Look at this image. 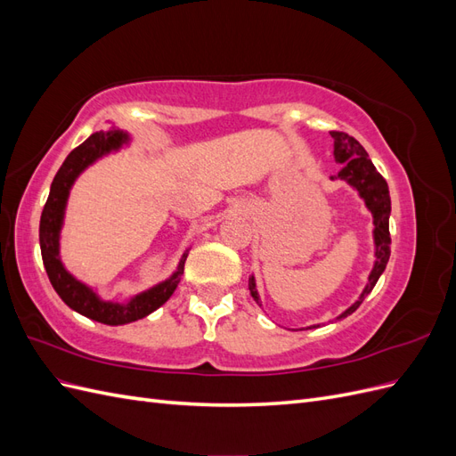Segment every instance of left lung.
<instances>
[{
  "mask_svg": "<svg viewBox=\"0 0 456 456\" xmlns=\"http://www.w3.org/2000/svg\"><path fill=\"white\" fill-rule=\"evenodd\" d=\"M330 136H333L335 141V161L340 163L338 175L330 178H340V181L348 183L354 190H357V194H360V198L365 201V207L372 215V224H375V230H372V240H375V265H372L369 281L360 298H357L348 310H344L337 317V320H342V317H346L360 308L363 298L372 291V287L377 285L382 272L386 270V265H388L390 243H392L390 240L392 201H390L388 184H386L382 175L369 159L365 148L357 142L354 136L346 133L330 131ZM249 291H251V297L260 305L255 275L249 278ZM315 327L320 325H310L306 329H315Z\"/></svg>",
  "mask_w": 456,
  "mask_h": 456,
  "instance_id": "1",
  "label": "left lung"
}]
</instances>
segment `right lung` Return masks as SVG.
Returning <instances> with one entry per match:
<instances>
[{
    "mask_svg": "<svg viewBox=\"0 0 456 456\" xmlns=\"http://www.w3.org/2000/svg\"><path fill=\"white\" fill-rule=\"evenodd\" d=\"M129 141L131 136L127 133L112 127L110 131L93 133L84 144L74 148L61 165L59 173L53 178L49 198L39 220L41 258H44V266L47 270L53 289L59 293L66 306H70L77 314L104 325H126L142 320V317L165 305L175 293L176 285L181 283L184 273V262L188 256L186 251L169 280L154 285L141 295H134L127 302L102 300L91 287L76 280L64 268L61 260V230L64 223L68 196H70L76 178L96 159H101L102 156L110 154V151H118L121 146L129 144Z\"/></svg>",
    "mask_w": 456,
    "mask_h": 456,
    "instance_id": "obj_1",
    "label": "right lung"
}]
</instances>
